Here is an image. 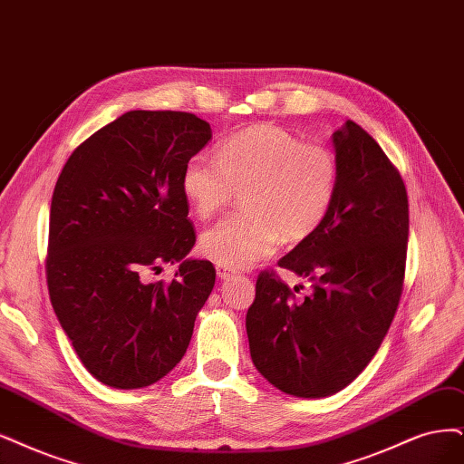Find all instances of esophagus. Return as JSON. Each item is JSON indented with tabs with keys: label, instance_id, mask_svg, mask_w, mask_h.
Here are the masks:
<instances>
[{
	"label": "esophagus",
	"instance_id": "esophagus-1",
	"mask_svg": "<svg viewBox=\"0 0 464 464\" xmlns=\"http://www.w3.org/2000/svg\"><path fill=\"white\" fill-rule=\"evenodd\" d=\"M216 273H218V279L226 281V279H231L235 276V271L229 269V267H223V266H218L216 267Z\"/></svg>",
	"mask_w": 464,
	"mask_h": 464
}]
</instances>
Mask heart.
<instances>
[{"label": "heart", "instance_id": "1", "mask_svg": "<svg viewBox=\"0 0 464 464\" xmlns=\"http://www.w3.org/2000/svg\"><path fill=\"white\" fill-rule=\"evenodd\" d=\"M340 166L321 143H304L279 126L260 124L233 135L218 160L197 154L181 171V191L202 219L227 206L238 188L245 210L200 235L206 258L246 269L277 248L281 237L300 243L333 210Z\"/></svg>", "mask_w": 464, "mask_h": 464}]
</instances>
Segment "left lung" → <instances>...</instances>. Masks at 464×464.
Here are the masks:
<instances>
[{"label": "left lung", "mask_w": 464, "mask_h": 464, "mask_svg": "<svg viewBox=\"0 0 464 464\" xmlns=\"http://www.w3.org/2000/svg\"><path fill=\"white\" fill-rule=\"evenodd\" d=\"M333 145L340 166L333 210L279 260L312 283V295L298 300L273 273H260L246 314L254 367L307 400L333 396L369 365L396 315L407 256L409 202L398 169L352 120Z\"/></svg>", "instance_id": "1"}]
</instances>
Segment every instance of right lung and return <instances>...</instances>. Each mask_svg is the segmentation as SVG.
Instances as JSON below:
<instances>
[{"mask_svg": "<svg viewBox=\"0 0 464 464\" xmlns=\"http://www.w3.org/2000/svg\"><path fill=\"white\" fill-rule=\"evenodd\" d=\"M212 140L191 112L130 111L95 131L66 160L49 214L47 286L63 331L102 384L135 390L159 382L191 342L216 269L187 258L181 171ZM179 263L166 285L147 270Z\"/></svg>", "mask_w": 464, "mask_h": 464, "instance_id": "right-lung-1", "label": "right lung"}]
</instances>
